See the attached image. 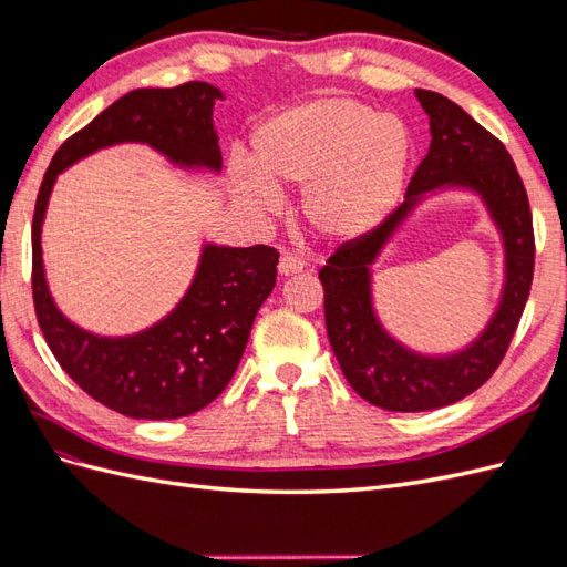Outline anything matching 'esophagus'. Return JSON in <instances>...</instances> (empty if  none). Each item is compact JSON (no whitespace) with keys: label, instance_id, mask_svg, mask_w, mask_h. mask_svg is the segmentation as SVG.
Wrapping results in <instances>:
<instances>
[{"label":"esophagus","instance_id":"esophagus-1","mask_svg":"<svg viewBox=\"0 0 567 567\" xmlns=\"http://www.w3.org/2000/svg\"><path fill=\"white\" fill-rule=\"evenodd\" d=\"M305 269V262L300 260V257H296V255H281V260H279V274L281 277H293V274H300Z\"/></svg>","mask_w":567,"mask_h":567}]
</instances>
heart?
I'll list each match as a JSON object with an SVG mask.
<instances>
[{"mask_svg": "<svg viewBox=\"0 0 567 567\" xmlns=\"http://www.w3.org/2000/svg\"><path fill=\"white\" fill-rule=\"evenodd\" d=\"M409 134L398 117L362 101L331 96L288 109L255 132L250 167L236 169V194L265 210L271 188L302 186V217L319 238L346 244L369 234L398 200Z\"/></svg>", "mask_w": 567, "mask_h": 567, "instance_id": "b5f03b06", "label": "heart"}]
</instances>
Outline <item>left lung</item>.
Segmentation results:
<instances>
[{
    "label": "left lung",
    "mask_w": 567,
    "mask_h": 567,
    "mask_svg": "<svg viewBox=\"0 0 567 567\" xmlns=\"http://www.w3.org/2000/svg\"><path fill=\"white\" fill-rule=\"evenodd\" d=\"M431 115V148L406 186V200L369 234L346 241L319 269L331 348L359 398L388 411L454 404L499 369L520 323L535 274V229L523 177L492 132L437 92L416 90ZM442 183L471 185L488 200L507 241V290L488 331L452 358H421L398 347L372 317L368 265L417 196Z\"/></svg>",
    "instance_id": "obj_1"
}]
</instances>
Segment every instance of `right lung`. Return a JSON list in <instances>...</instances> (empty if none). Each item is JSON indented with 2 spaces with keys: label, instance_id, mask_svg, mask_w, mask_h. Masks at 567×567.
Here are the masks:
<instances>
[{
  "label": "right lung",
  "instance_id": "obj_1",
  "mask_svg": "<svg viewBox=\"0 0 567 567\" xmlns=\"http://www.w3.org/2000/svg\"><path fill=\"white\" fill-rule=\"evenodd\" d=\"M208 82L134 90L59 146L32 215V300L49 350L92 400L130 419H182L217 400L236 373L252 319L277 284L271 246L203 250L196 279L177 310L130 338H96L68 321L49 296L40 231L56 175L96 148L144 142L179 165L221 167Z\"/></svg>",
  "mask_w": 567,
  "mask_h": 567
}]
</instances>
